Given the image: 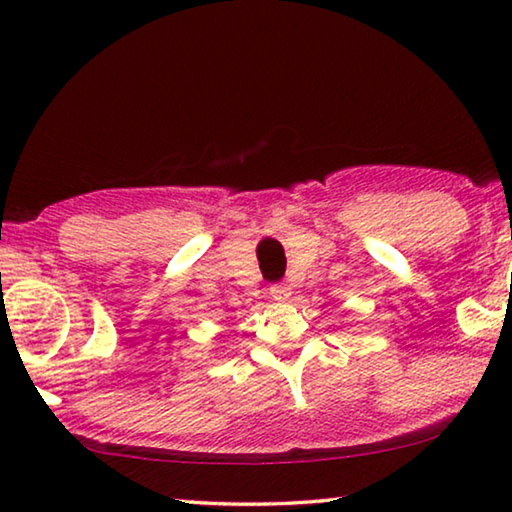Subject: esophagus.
<instances>
[{
    "label": "esophagus",
    "mask_w": 512,
    "mask_h": 512,
    "mask_svg": "<svg viewBox=\"0 0 512 512\" xmlns=\"http://www.w3.org/2000/svg\"><path fill=\"white\" fill-rule=\"evenodd\" d=\"M271 298L287 302L291 298V287H287V284H275V287H271Z\"/></svg>",
    "instance_id": "esophagus-1"
}]
</instances>
